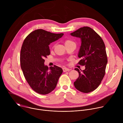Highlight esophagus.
<instances>
[{
    "label": "esophagus",
    "mask_w": 123,
    "mask_h": 123,
    "mask_svg": "<svg viewBox=\"0 0 123 123\" xmlns=\"http://www.w3.org/2000/svg\"><path fill=\"white\" fill-rule=\"evenodd\" d=\"M63 72H67V71H70V69L69 68H63Z\"/></svg>",
    "instance_id": "34e87169"
}]
</instances>
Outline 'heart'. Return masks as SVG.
Returning <instances> with one entry per match:
<instances>
[{"mask_svg": "<svg viewBox=\"0 0 123 123\" xmlns=\"http://www.w3.org/2000/svg\"><path fill=\"white\" fill-rule=\"evenodd\" d=\"M65 45L66 46L72 45H76V44H75V43L74 41H73V40H72L71 39H67V40H66L65 41Z\"/></svg>", "mask_w": 123, "mask_h": 123, "instance_id": "1", "label": "heart"}]
</instances>
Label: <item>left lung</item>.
<instances>
[{
	"label": "left lung",
	"instance_id": "8db88e82",
	"mask_svg": "<svg viewBox=\"0 0 123 123\" xmlns=\"http://www.w3.org/2000/svg\"><path fill=\"white\" fill-rule=\"evenodd\" d=\"M81 39L78 64L85 66L83 71L75 68L79 77L74 82L75 88L81 92L89 93L96 89L101 83L108 62L105 43L99 35L92 29L83 27L71 33Z\"/></svg>",
	"mask_w": 123,
	"mask_h": 123
}]
</instances>
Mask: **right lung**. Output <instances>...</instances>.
<instances>
[{
	"mask_svg": "<svg viewBox=\"0 0 123 123\" xmlns=\"http://www.w3.org/2000/svg\"><path fill=\"white\" fill-rule=\"evenodd\" d=\"M63 35L38 29L31 32L23 43L21 68L31 88L39 94H47L54 90L63 73V69L56 65L49 68L44 65V58L50 55L49 44Z\"/></svg>",
	"mask_w": 123,
	"mask_h": 123,
	"instance_id": "add662e5",
	"label": "right lung"
}]
</instances>
